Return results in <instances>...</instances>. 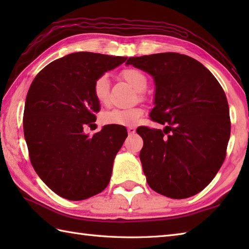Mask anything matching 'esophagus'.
<instances>
[{
  "mask_svg": "<svg viewBox=\"0 0 249 249\" xmlns=\"http://www.w3.org/2000/svg\"><path fill=\"white\" fill-rule=\"evenodd\" d=\"M127 131H128L129 135H134L136 133V129H135V127H128Z\"/></svg>",
  "mask_w": 249,
  "mask_h": 249,
  "instance_id": "34e87169",
  "label": "esophagus"
}]
</instances>
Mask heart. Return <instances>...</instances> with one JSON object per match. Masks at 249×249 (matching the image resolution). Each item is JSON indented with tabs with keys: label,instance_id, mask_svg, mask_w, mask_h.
Here are the masks:
<instances>
[{
	"label": "heart",
	"instance_id": "heart-1",
	"mask_svg": "<svg viewBox=\"0 0 249 249\" xmlns=\"http://www.w3.org/2000/svg\"><path fill=\"white\" fill-rule=\"evenodd\" d=\"M122 78L127 81L137 92H143L147 86V78L144 72L137 68H126L121 72ZM93 94L100 105L109 103V79L104 75L98 77L94 82ZM143 114L139 107L118 108L107 111L102 115V122L106 125H135Z\"/></svg>",
	"mask_w": 249,
	"mask_h": 249
}]
</instances>
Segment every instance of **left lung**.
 Listing matches in <instances>:
<instances>
[{"instance_id": "left-lung-1", "label": "left lung", "mask_w": 249, "mask_h": 249, "mask_svg": "<svg viewBox=\"0 0 249 249\" xmlns=\"http://www.w3.org/2000/svg\"><path fill=\"white\" fill-rule=\"evenodd\" d=\"M126 65L154 79L150 116L166 127L137 129L140 160L149 186L172 199L200 193L215 178L230 138L229 106L219 82L188 55L166 52L129 57Z\"/></svg>"}]
</instances>
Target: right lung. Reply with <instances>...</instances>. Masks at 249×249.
<instances>
[{
  "label": "right lung",
  "mask_w": 249,
  "mask_h": 249,
  "mask_svg": "<svg viewBox=\"0 0 249 249\" xmlns=\"http://www.w3.org/2000/svg\"><path fill=\"white\" fill-rule=\"evenodd\" d=\"M127 60L75 52L51 62L32 82L23 113L24 139L34 170L52 192L67 200L88 199L107 187L116 153L127 137L106 125L94 136L84 126L96 121V79Z\"/></svg>",
  "instance_id": "right-lung-1"
}]
</instances>
